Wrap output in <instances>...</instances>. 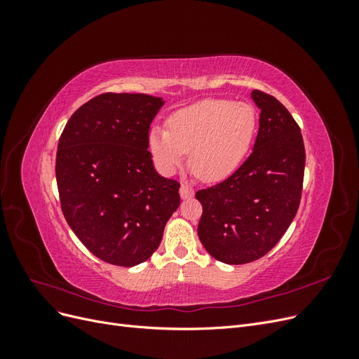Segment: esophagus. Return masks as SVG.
<instances>
[{"label":"esophagus","instance_id":"1","mask_svg":"<svg viewBox=\"0 0 359 359\" xmlns=\"http://www.w3.org/2000/svg\"><path fill=\"white\" fill-rule=\"evenodd\" d=\"M180 196H181V199H191L194 196V190L189 186H181L180 187Z\"/></svg>","mask_w":359,"mask_h":359}]
</instances>
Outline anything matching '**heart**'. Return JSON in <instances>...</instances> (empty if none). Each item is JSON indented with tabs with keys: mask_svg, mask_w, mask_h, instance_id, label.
<instances>
[{
	"mask_svg": "<svg viewBox=\"0 0 359 359\" xmlns=\"http://www.w3.org/2000/svg\"><path fill=\"white\" fill-rule=\"evenodd\" d=\"M257 130L248 103L205 99L173 112L168 130L153 127L148 148L158 170L175 173L190 151V168L205 182H219L240 169Z\"/></svg>",
	"mask_w": 359,
	"mask_h": 359,
	"instance_id": "1",
	"label": "heart"
}]
</instances>
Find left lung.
Returning a JSON list of instances; mask_svg holds the SVG:
<instances>
[{
    "label": "left lung",
    "mask_w": 359,
    "mask_h": 359,
    "mask_svg": "<svg viewBox=\"0 0 359 359\" xmlns=\"http://www.w3.org/2000/svg\"><path fill=\"white\" fill-rule=\"evenodd\" d=\"M250 97L260 111L253 153L233 175L196 193L199 240L227 265L253 262L280 241L298 211L306 166L301 130L286 107L257 90Z\"/></svg>",
    "instance_id": "8db88e82"
}]
</instances>
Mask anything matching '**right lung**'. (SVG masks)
I'll use <instances>...</instances> for the list:
<instances>
[{
	"mask_svg": "<svg viewBox=\"0 0 359 359\" xmlns=\"http://www.w3.org/2000/svg\"><path fill=\"white\" fill-rule=\"evenodd\" d=\"M161 97L106 93L76 111L58 142L57 184L62 214L90 252L132 268L161 243L180 206V184L161 177L148 133Z\"/></svg>",
	"mask_w": 359,
	"mask_h": 359,
	"instance_id": "obj_1",
	"label": "right lung"
}]
</instances>
